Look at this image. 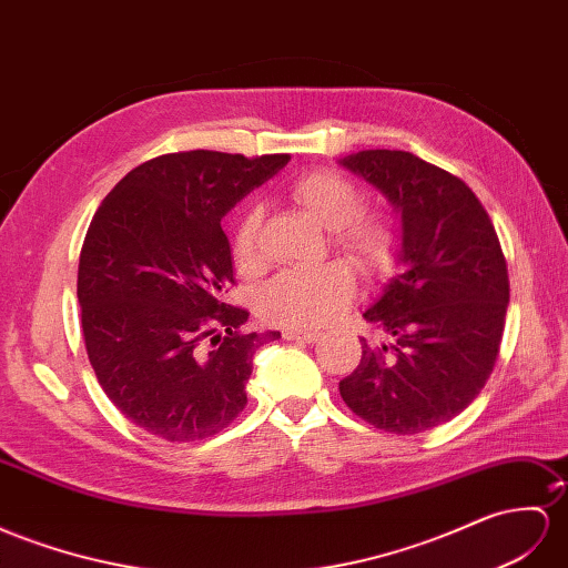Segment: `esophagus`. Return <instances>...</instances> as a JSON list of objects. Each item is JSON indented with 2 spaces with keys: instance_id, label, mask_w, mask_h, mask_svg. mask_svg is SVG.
<instances>
[{
  "instance_id": "1",
  "label": "esophagus",
  "mask_w": 568,
  "mask_h": 568,
  "mask_svg": "<svg viewBox=\"0 0 568 568\" xmlns=\"http://www.w3.org/2000/svg\"><path fill=\"white\" fill-rule=\"evenodd\" d=\"M285 341H300V343H314L318 338V331L310 328H285L283 331Z\"/></svg>"
}]
</instances>
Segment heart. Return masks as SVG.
I'll list each match as a JSON object with an SVG mask.
<instances>
[{
  "mask_svg": "<svg viewBox=\"0 0 568 568\" xmlns=\"http://www.w3.org/2000/svg\"><path fill=\"white\" fill-rule=\"evenodd\" d=\"M285 196L316 225L331 230L333 250L343 254L355 271L374 275L394 264L398 230L382 213H359L365 206V194L341 172L318 170L302 174L287 184ZM258 227L261 209H244L232 235V256L240 271L258 266ZM351 297V271L341 264L287 268L261 285L256 314L271 326L316 328L328 324Z\"/></svg>",
  "mask_w": 568,
  "mask_h": 568,
  "instance_id": "1",
  "label": "heart"
}]
</instances>
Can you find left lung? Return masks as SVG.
<instances>
[{"label": "left lung", "instance_id": "1", "mask_svg": "<svg viewBox=\"0 0 568 568\" xmlns=\"http://www.w3.org/2000/svg\"><path fill=\"white\" fill-rule=\"evenodd\" d=\"M341 165L403 221V271L362 314L386 341L359 338L341 396L376 429L427 432L468 408L497 362L508 304L497 230L468 184L408 151H359Z\"/></svg>", "mask_w": 568, "mask_h": 568}]
</instances>
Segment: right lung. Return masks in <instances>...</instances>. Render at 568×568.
Here are the masks:
<instances>
[{
    "instance_id": "1",
    "label": "right lung",
    "mask_w": 568,
    "mask_h": 568,
    "mask_svg": "<svg viewBox=\"0 0 568 568\" xmlns=\"http://www.w3.org/2000/svg\"><path fill=\"white\" fill-rule=\"evenodd\" d=\"M287 153L182 151L114 184L85 232L77 295L91 367L126 419L165 442H199L246 405L252 357L278 331H244L225 302L223 215L273 178Z\"/></svg>"
}]
</instances>
